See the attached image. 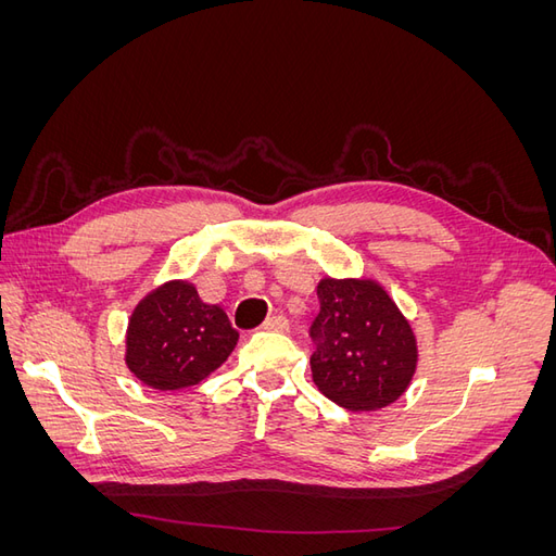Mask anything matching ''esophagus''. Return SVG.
I'll use <instances>...</instances> for the list:
<instances>
[{
    "mask_svg": "<svg viewBox=\"0 0 556 556\" xmlns=\"http://www.w3.org/2000/svg\"><path fill=\"white\" fill-rule=\"evenodd\" d=\"M262 329H266V331H288L290 323H288V317H285V315H271V317L264 319Z\"/></svg>",
    "mask_w": 556,
    "mask_h": 556,
    "instance_id": "34e87169",
    "label": "esophagus"
}]
</instances>
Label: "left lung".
<instances>
[{
    "label": "left lung",
    "instance_id": "obj_1",
    "mask_svg": "<svg viewBox=\"0 0 556 556\" xmlns=\"http://www.w3.org/2000/svg\"><path fill=\"white\" fill-rule=\"evenodd\" d=\"M308 329L317 390L348 410H376L408 390L417 366L415 333L378 282L325 278Z\"/></svg>",
    "mask_w": 556,
    "mask_h": 556
}]
</instances>
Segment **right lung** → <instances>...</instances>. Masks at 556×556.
Returning <instances> with one entry per match:
<instances>
[{
    "mask_svg": "<svg viewBox=\"0 0 556 556\" xmlns=\"http://www.w3.org/2000/svg\"><path fill=\"white\" fill-rule=\"evenodd\" d=\"M239 341L220 306L204 304L190 282L174 280L134 308L127 327L129 371L155 390H180L211 376Z\"/></svg>",
    "mask_w": 556,
    "mask_h": 556,
    "instance_id": "1",
    "label": "right lung"
}]
</instances>
